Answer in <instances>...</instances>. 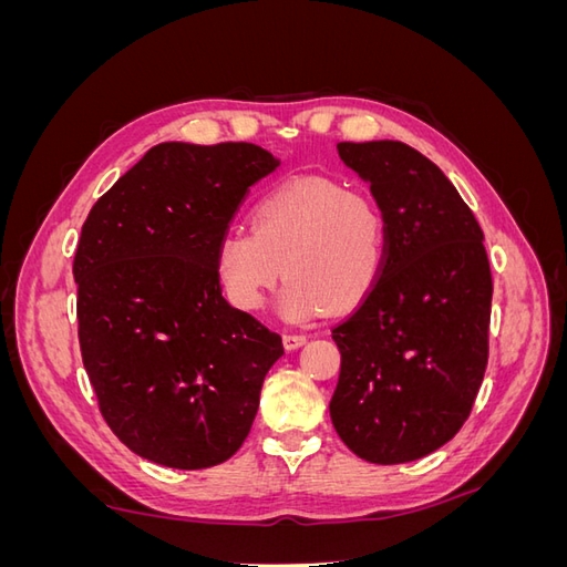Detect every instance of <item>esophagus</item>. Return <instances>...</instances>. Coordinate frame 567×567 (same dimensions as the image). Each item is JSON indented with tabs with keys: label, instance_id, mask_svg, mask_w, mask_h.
Here are the masks:
<instances>
[{
	"label": "esophagus",
	"instance_id": "obj_1",
	"mask_svg": "<svg viewBox=\"0 0 567 567\" xmlns=\"http://www.w3.org/2000/svg\"><path fill=\"white\" fill-rule=\"evenodd\" d=\"M307 336L305 333H284V348L286 350H298L300 346H305Z\"/></svg>",
	"mask_w": 567,
	"mask_h": 567
}]
</instances>
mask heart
<instances>
[{
  "mask_svg": "<svg viewBox=\"0 0 567 567\" xmlns=\"http://www.w3.org/2000/svg\"><path fill=\"white\" fill-rule=\"evenodd\" d=\"M252 234L227 229L215 246V274L227 300L257 312L284 277L279 310L310 319L323 307L346 312L381 277L385 221L371 196L326 177L279 184L252 208Z\"/></svg>",
  "mask_w": 567,
  "mask_h": 567,
  "instance_id": "heart-1",
  "label": "heart"
}]
</instances>
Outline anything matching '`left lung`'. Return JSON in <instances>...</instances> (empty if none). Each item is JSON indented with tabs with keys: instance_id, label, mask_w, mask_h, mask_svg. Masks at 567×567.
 <instances>
[{
	"instance_id": "left-lung-1",
	"label": "left lung",
	"mask_w": 567,
	"mask_h": 567,
	"mask_svg": "<svg viewBox=\"0 0 567 567\" xmlns=\"http://www.w3.org/2000/svg\"><path fill=\"white\" fill-rule=\"evenodd\" d=\"M385 221L381 277L333 329L331 421L364 461L406 463L466 423L487 367L492 274L485 236L454 184L402 142H340Z\"/></svg>"
}]
</instances>
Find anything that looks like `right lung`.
Returning a JSON list of instances; mask_svg holds the SVG:
<instances>
[{"mask_svg":"<svg viewBox=\"0 0 567 567\" xmlns=\"http://www.w3.org/2000/svg\"><path fill=\"white\" fill-rule=\"evenodd\" d=\"M279 167L246 142H165L101 196L73 262L82 364L134 454L198 471L250 433L281 336L221 298L215 246Z\"/></svg>","mask_w":567,"mask_h":567,"instance_id":"add662e5","label":"right lung"}]
</instances>
